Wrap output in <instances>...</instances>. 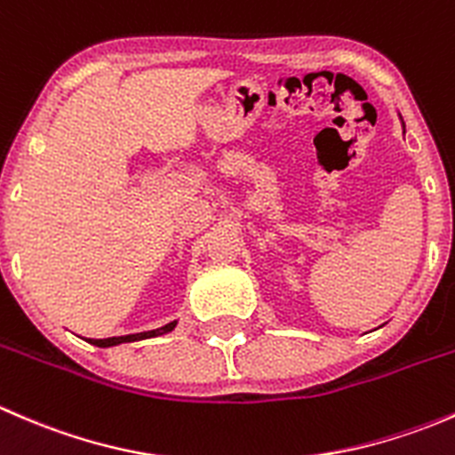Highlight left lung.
I'll return each mask as SVG.
<instances>
[{"instance_id": "1", "label": "left lung", "mask_w": 455, "mask_h": 455, "mask_svg": "<svg viewBox=\"0 0 455 455\" xmlns=\"http://www.w3.org/2000/svg\"><path fill=\"white\" fill-rule=\"evenodd\" d=\"M401 123H403V118H401ZM403 134H405V123H403Z\"/></svg>"}]
</instances>
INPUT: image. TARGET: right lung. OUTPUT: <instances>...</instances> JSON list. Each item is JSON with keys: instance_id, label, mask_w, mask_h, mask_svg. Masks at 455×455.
<instances>
[{"instance_id": "obj_1", "label": "right lung", "mask_w": 455, "mask_h": 455, "mask_svg": "<svg viewBox=\"0 0 455 455\" xmlns=\"http://www.w3.org/2000/svg\"><path fill=\"white\" fill-rule=\"evenodd\" d=\"M178 325V321H172V323L163 325V328L156 330H147V332H136V334H123V337H109V339H85L87 343L99 347H112V346H121V343H132V341H142V339H151V337H160V334L172 332L173 328Z\"/></svg>"}]
</instances>
